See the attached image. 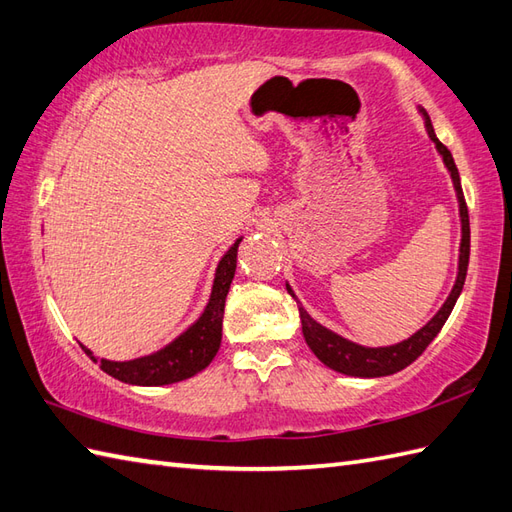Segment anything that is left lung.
<instances>
[{
	"label": "left lung",
	"instance_id": "left-lung-1",
	"mask_svg": "<svg viewBox=\"0 0 512 512\" xmlns=\"http://www.w3.org/2000/svg\"><path fill=\"white\" fill-rule=\"evenodd\" d=\"M423 116H425V127H427L429 138H431V142L436 144L438 153L442 155V162H445L447 170L451 173L453 188H456L458 203H460L462 243H460V265H458L456 285H453L447 302L442 304V309L434 317H431V320L423 328H420L418 333H414L410 339H405V342H401V344L385 346V348H366V346L348 342V339L339 337L333 331H328V328H324L322 324H317L313 317L298 304L300 320H302V333H304L306 344H309V348L315 352V357L320 359L324 366H328L335 372L348 374V377H388V374H394V372H399V370L410 366L412 361H416L420 355H423V350L431 342H434V337L440 333V328L445 326L447 317L451 315L453 306H456L458 295L464 287V278H467L469 252H471L469 208H467V201H464V192H462V186H460V175H458L456 162H453V157H451L447 146L436 138L434 127H431V120H429L425 111H423Z\"/></svg>",
	"mask_w": 512,
	"mask_h": 512
}]
</instances>
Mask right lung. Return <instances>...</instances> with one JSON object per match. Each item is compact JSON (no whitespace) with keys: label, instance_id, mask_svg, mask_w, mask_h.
<instances>
[{"label":"right lung","instance_id":"obj_1","mask_svg":"<svg viewBox=\"0 0 512 512\" xmlns=\"http://www.w3.org/2000/svg\"><path fill=\"white\" fill-rule=\"evenodd\" d=\"M241 238H236V243L227 249V254L221 258L214 274V285L210 302L206 311L201 313L199 320L192 324L184 335H179L175 342H170L166 348L149 357L131 359V361H107L100 359V370L111 374L113 379L131 385H168L195 377L217 355L221 346V326H223V309L225 298L230 291V282L236 271V252ZM83 350L94 359V352Z\"/></svg>","mask_w":512,"mask_h":512}]
</instances>
